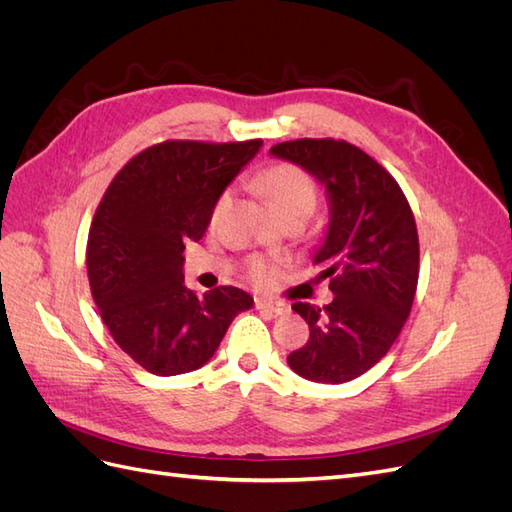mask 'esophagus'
<instances>
[{"instance_id": "34e87169", "label": "esophagus", "mask_w": 512, "mask_h": 512, "mask_svg": "<svg viewBox=\"0 0 512 512\" xmlns=\"http://www.w3.org/2000/svg\"><path fill=\"white\" fill-rule=\"evenodd\" d=\"M256 309H265V312H271L275 316L288 314L290 307L282 301H267V299H256Z\"/></svg>"}]
</instances>
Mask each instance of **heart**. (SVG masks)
I'll return each mask as SVG.
<instances>
[{"mask_svg":"<svg viewBox=\"0 0 512 512\" xmlns=\"http://www.w3.org/2000/svg\"><path fill=\"white\" fill-rule=\"evenodd\" d=\"M260 181V190L265 192L269 198V203L273 205L275 213L280 218H290V215H309L316 207L318 200V190L303 168L292 166V164H273L265 168L258 177ZM230 203V192H222L218 200L213 203L211 209V222L215 224L222 213L226 211ZM273 273V267L267 260L262 258H252L250 260V275L252 280L262 282Z\"/></svg>","mask_w":512,"mask_h":512,"instance_id":"heart-1","label":"heart"}]
</instances>
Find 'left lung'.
Returning a JSON list of instances; mask_svg holds the SVG:
<instances>
[{
  "mask_svg": "<svg viewBox=\"0 0 512 512\" xmlns=\"http://www.w3.org/2000/svg\"><path fill=\"white\" fill-rule=\"evenodd\" d=\"M275 158L299 164L329 194L327 237L314 256L335 294L329 305L297 301L309 339L288 354L299 376L342 384L391 350L410 316L418 284V232L408 198L389 170L359 147L333 138L273 145Z\"/></svg>",
  "mask_w": 512,
  "mask_h": 512,
  "instance_id": "left-lung-1",
  "label": "left lung"
}]
</instances>
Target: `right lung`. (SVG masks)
I'll list each match as a JSON object with an SVG mask.
<instances>
[{
  "label": "right lung",
  "mask_w": 512,
  "mask_h": 512,
  "mask_svg": "<svg viewBox=\"0 0 512 512\" xmlns=\"http://www.w3.org/2000/svg\"><path fill=\"white\" fill-rule=\"evenodd\" d=\"M262 141H164L123 166L108 185L87 239L91 297L117 346L149 374L203 367L230 322L254 305L220 286L198 297L185 288V241H198L226 185Z\"/></svg>",
  "instance_id": "right-lung-1"
}]
</instances>
